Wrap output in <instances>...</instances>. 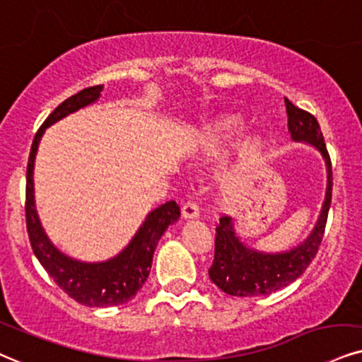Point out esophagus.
<instances>
[{
    "mask_svg": "<svg viewBox=\"0 0 362 362\" xmlns=\"http://www.w3.org/2000/svg\"><path fill=\"white\" fill-rule=\"evenodd\" d=\"M181 213H182V216H185V218H198L199 216L198 203H194V202L185 203V204H182V208H181Z\"/></svg>",
    "mask_w": 362,
    "mask_h": 362,
    "instance_id": "1",
    "label": "esophagus"
}]
</instances>
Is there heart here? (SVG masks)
<instances>
[{
	"instance_id": "b5f03b06",
	"label": "heart",
	"mask_w": 362,
	"mask_h": 362,
	"mask_svg": "<svg viewBox=\"0 0 362 362\" xmlns=\"http://www.w3.org/2000/svg\"><path fill=\"white\" fill-rule=\"evenodd\" d=\"M243 120L230 115V117H223L211 126L204 129L198 141V151L203 158H218V156L225 154L231 146L238 142L240 136L243 134ZM263 153H265V142L260 137H250L240 147L238 163L231 171L225 176V182L228 188L238 185L243 181L245 174L250 169H253L262 159Z\"/></svg>"
}]
</instances>
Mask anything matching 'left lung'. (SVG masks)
Segmentation results:
<instances>
[{
  "label": "left lung",
  "mask_w": 362,
  "mask_h": 362,
  "mask_svg": "<svg viewBox=\"0 0 362 362\" xmlns=\"http://www.w3.org/2000/svg\"><path fill=\"white\" fill-rule=\"evenodd\" d=\"M285 107H287L288 131L292 139L314 146L325 160V166H327L325 202L320 209L317 225L314 226L309 238L298 247L282 253H263L245 247L235 233L231 218L221 216L220 225L216 226L215 258L208 274L213 284L230 296H269L275 290L287 287L304 274L310 262L317 255L320 242H322L332 199L331 156L325 147L317 119L305 110L298 109L288 99H285Z\"/></svg>",
  "instance_id": "obj_1"
}]
</instances>
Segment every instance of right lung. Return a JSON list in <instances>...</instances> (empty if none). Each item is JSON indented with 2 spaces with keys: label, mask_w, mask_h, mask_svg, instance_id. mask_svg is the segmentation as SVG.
I'll use <instances>...</instances> for the list:
<instances>
[{
  "label": "right lung",
  "mask_w": 362,
  "mask_h": 362,
  "mask_svg": "<svg viewBox=\"0 0 362 362\" xmlns=\"http://www.w3.org/2000/svg\"><path fill=\"white\" fill-rule=\"evenodd\" d=\"M102 86L87 87L75 95L62 102L35 134L31 144L28 166H26V230H28L30 243L38 262L42 263L47 274L52 276L58 287L69 293L78 304L88 307H109L126 304L136 296L149 276L153 265L154 250L169 225L177 221L181 211L176 202H168L156 208L147 215L146 221L134 235L117 257L100 263H83L64 255L60 250L53 247L48 236L40 225L37 208H35L33 194V166L35 156L42 139L45 129L65 115L82 109L100 97Z\"/></svg>",
  "instance_id": "obj_1"
}]
</instances>
